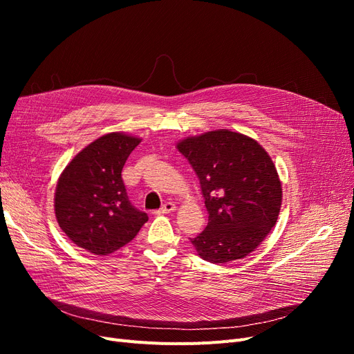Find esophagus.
<instances>
[{
    "label": "esophagus",
    "mask_w": 354,
    "mask_h": 354,
    "mask_svg": "<svg viewBox=\"0 0 354 354\" xmlns=\"http://www.w3.org/2000/svg\"><path fill=\"white\" fill-rule=\"evenodd\" d=\"M176 209V205L173 202H165L162 207L158 209V214H168V212H173Z\"/></svg>",
    "instance_id": "obj_1"
}]
</instances>
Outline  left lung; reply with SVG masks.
Returning a JSON list of instances; mask_svg holds the SVG:
<instances>
[{"label": "left lung", "mask_w": 354, "mask_h": 354, "mask_svg": "<svg viewBox=\"0 0 354 354\" xmlns=\"http://www.w3.org/2000/svg\"><path fill=\"white\" fill-rule=\"evenodd\" d=\"M199 178L208 224L190 239L214 264L255 251L277 221L282 185L272 158L254 138L230 130L208 131L177 143Z\"/></svg>", "instance_id": "1"}]
</instances>
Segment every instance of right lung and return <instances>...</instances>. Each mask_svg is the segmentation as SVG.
<instances>
[{"label": "right lung", "instance_id": "1", "mask_svg": "<svg viewBox=\"0 0 354 354\" xmlns=\"http://www.w3.org/2000/svg\"><path fill=\"white\" fill-rule=\"evenodd\" d=\"M142 138L109 133L75 156L59 177L55 212L60 229L80 248L109 255L147 221V214L128 201L121 177L127 158Z\"/></svg>", "mask_w": 354, "mask_h": 354}]
</instances>
